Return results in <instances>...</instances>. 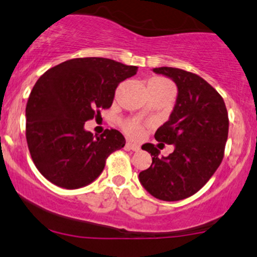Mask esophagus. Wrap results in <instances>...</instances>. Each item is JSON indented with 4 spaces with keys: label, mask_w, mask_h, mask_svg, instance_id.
Instances as JSON below:
<instances>
[{
    "label": "esophagus",
    "mask_w": 257,
    "mask_h": 257,
    "mask_svg": "<svg viewBox=\"0 0 257 257\" xmlns=\"http://www.w3.org/2000/svg\"><path fill=\"white\" fill-rule=\"evenodd\" d=\"M125 147H126V149L133 150V151H139V150H140V147H139V145H138V144H134V143H132V142H126Z\"/></svg>",
    "instance_id": "34e87169"
}]
</instances>
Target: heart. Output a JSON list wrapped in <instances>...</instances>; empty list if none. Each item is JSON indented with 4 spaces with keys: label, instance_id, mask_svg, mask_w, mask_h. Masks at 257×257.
<instances>
[{
    "label": "heart",
    "instance_id": "heart-1",
    "mask_svg": "<svg viewBox=\"0 0 257 257\" xmlns=\"http://www.w3.org/2000/svg\"><path fill=\"white\" fill-rule=\"evenodd\" d=\"M148 86L149 87H159V88H170V90H174V86L167 79H164V77H151V79L148 81ZM124 131L129 134L131 137L138 138L142 136L143 133V125L137 120H128L124 123Z\"/></svg>",
    "mask_w": 257,
    "mask_h": 257
}]
</instances>
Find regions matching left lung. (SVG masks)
Returning <instances> with one entry per match:
<instances>
[{
	"label": "left lung",
	"instance_id": "1",
	"mask_svg": "<svg viewBox=\"0 0 257 257\" xmlns=\"http://www.w3.org/2000/svg\"><path fill=\"white\" fill-rule=\"evenodd\" d=\"M176 83L177 98L169 120L156 131L158 142L172 144L169 156L147 143L153 156L149 169L139 174L143 187L161 201H181L198 192L223 160L229 119L223 98L198 75L176 67H155Z\"/></svg>",
	"mask_w": 257,
	"mask_h": 257
}]
</instances>
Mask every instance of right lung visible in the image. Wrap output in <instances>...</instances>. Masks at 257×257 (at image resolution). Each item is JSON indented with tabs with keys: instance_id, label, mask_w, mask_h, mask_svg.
Listing matches in <instances>:
<instances>
[{
	"instance_id": "1",
	"label": "right lung",
	"mask_w": 257,
	"mask_h": 257,
	"mask_svg": "<svg viewBox=\"0 0 257 257\" xmlns=\"http://www.w3.org/2000/svg\"><path fill=\"white\" fill-rule=\"evenodd\" d=\"M137 71V66L110 59L77 58L39 77L27 102L26 138L33 163L47 180L76 190L102 174L106 159L125 139L115 129L93 136L85 131V121L112 106L115 88Z\"/></svg>"
}]
</instances>
